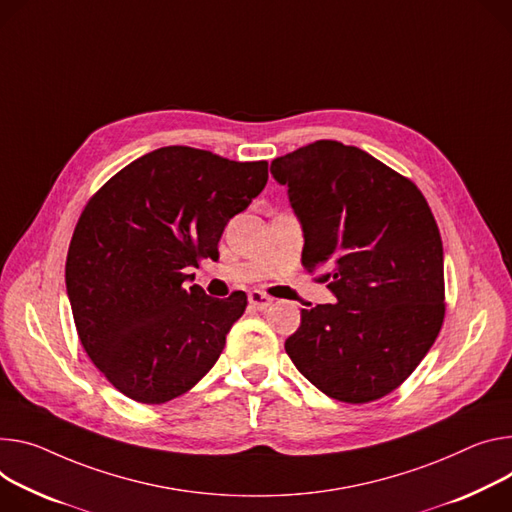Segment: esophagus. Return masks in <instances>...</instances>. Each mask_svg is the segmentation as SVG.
I'll list each match as a JSON object with an SVG mask.
<instances>
[{
  "label": "esophagus",
  "instance_id": "34e87169",
  "mask_svg": "<svg viewBox=\"0 0 512 512\" xmlns=\"http://www.w3.org/2000/svg\"><path fill=\"white\" fill-rule=\"evenodd\" d=\"M271 302H273V298H269L267 294H263V292H251L249 294V304L255 308V310H265V308H269L271 306Z\"/></svg>",
  "mask_w": 512,
  "mask_h": 512
}]
</instances>
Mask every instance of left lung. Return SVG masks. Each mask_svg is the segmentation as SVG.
Instances as JSON below:
<instances>
[{
    "instance_id": "8db88e82",
    "label": "left lung",
    "mask_w": 512,
    "mask_h": 512,
    "mask_svg": "<svg viewBox=\"0 0 512 512\" xmlns=\"http://www.w3.org/2000/svg\"><path fill=\"white\" fill-rule=\"evenodd\" d=\"M304 230L302 265L335 304L302 308L286 351L327 396L365 404L396 390L445 316L443 243L416 185L369 153L316 141L271 161Z\"/></svg>"
}]
</instances>
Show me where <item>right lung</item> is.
Masks as SVG:
<instances>
[{
	"instance_id": "right-lung-1",
	"label": "right lung",
	"mask_w": 512,
	"mask_h": 512,
	"mask_svg": "<svg viewBox=\"0 0 512 512\" xmlns=\"http://www.w3.org/2000/svg\"><path fill=\"white\" fill-rule=\"evenodd\" d=\"M267 183V161L163 147L118 171L83 208L65 284L79 341L124 396L163 404L220 357L245 292L210 298L190 267L218 259L226 222Z\"/></svg>"
}]
</instances>
